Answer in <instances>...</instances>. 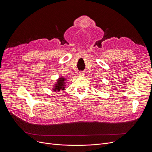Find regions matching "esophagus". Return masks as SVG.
<instances>
[{
	"instance_id": "1",
	"label": "esophagus",
	"mask_w": 152,
	"mask_h": 152,
	"mask_svg": "<svg viewBox=\"0 0 152 152\" xmlns=\"http://www.w3.org/2000/svg\"><path fill=\"white\" fill-rule=\"evenodd\" d=\"M79 76H85V72H84V71L79 72Z\"/></svg>"
}]
</instances>
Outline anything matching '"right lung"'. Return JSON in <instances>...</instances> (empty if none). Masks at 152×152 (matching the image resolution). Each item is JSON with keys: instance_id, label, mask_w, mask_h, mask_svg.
Segmentation results:
<instances>
[{"instance_id": "obj_1", "label": "right lung", "mask_w": 152, "mask_h": 152, "mask_svg": "<svg viewBox=\"0 0 152 152\" xmlns=\"http://www.w3.org/2000/svg\"><path fill=\"white\" fill-rule=\"evenodd\" d=\"M66 79L64 77H59L57 80V83L53 86L52 91H53L54 92H59L65 90L66 87Z\"/></svg>"}]
</instances>
